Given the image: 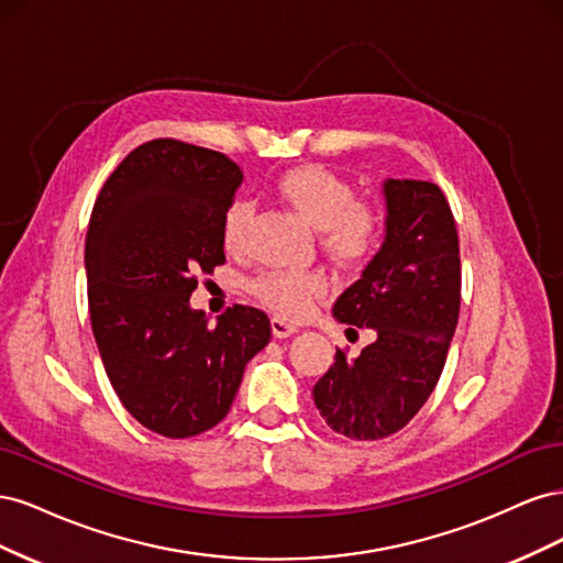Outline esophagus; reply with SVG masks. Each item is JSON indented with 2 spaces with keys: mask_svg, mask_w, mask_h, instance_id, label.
<instances>
[{
  "mask_svg": "<svg viewBox=\"0 0 563 563\" xmlns=\"http://www.w3.org/2000/svg\"><path fill=\"white\" fill-rule=\"evenodd\" d=\"M269 323H272V333H275V338H288L298 331L296 323L286 321L284 317H272Z\"/></svg>",
  "mask_w": 563,
  "mask_h": 563,
  "instance_id": "1",
  "label": "esophagus"
}]
</instances>
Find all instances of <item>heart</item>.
<instances>
[{
  "mask_svg": "<svg viewBox=\"0 0 563 563\" xmlns=\"http://www.w3.org/2000/svg\"><path fill=\"white\" fill-rule=\"evenodd\" d=\"M284 201L319 230L321 246L343 263H364L378 251L385 232V211L373 199H354L352 185L331 168L310 164L286 172L277 180ZM251 207L234 201L228 207L220 225V236L228 251H242L246 244ZM329 288L321 272L269 269L253 282V294L267 308L286 317H305L314 300Z\"/></svg>",
  "mask_w": 563,
  "mask_h": 563,
  "instance_id": "obj_1",
  "label": "heart"
}]
</instances>
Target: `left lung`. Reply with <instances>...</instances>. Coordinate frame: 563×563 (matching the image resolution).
<instances>
[{
  "mask_svg": "<svg viewBox=\"0 0 563 563\" xmlns=\"http://www.w3.org/2000/svg\"><path fill=\"white\" fill-rule=\"evenodd\" d=\"M383 195L385 242L333 305L338 321L378 338L354 360L338 350L312 389L329 428L356 441L395 434L420 411L460 312V244L444 192L428 180L387 178Z\"/></svg>",
  "mask_w": 563,
  "mask_h": 563,
  "instance_id": "left-lung-1",
  "label": "left lung"
}]
</instances>
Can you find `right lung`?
<instances>
[{
	"instance_id": "right-lung-1",
	"label": "right lung",
	"mask_w": 563,
	"mask_h": 563,
	"mask_svg": "<svg viewBox=\"0 0 563 563\" xmlns=\"http://www.w3.org/2000/svg\"><path fill=\"white\" fill-rule=\"evenodd\" d=\"M242 180L216 150L157 139L129 152L91 211L84 265L100 360L126 411L168 439L216 428L272 335L258 308L234 305L213 327L190 308L197 275L225 263L220 225Z\"/></svg>"
}]
</instances>
